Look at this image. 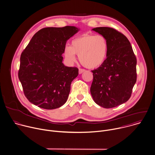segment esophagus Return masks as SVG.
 Here are the masks:
<instances>
[{
    "mask_svg": "<svg viewBox=\"0 0 155 155\" xmlns=\"http://www.w3.org/2000/svg\"><path fill=\"white\" fill-rule=\"evenodd\" d=\"M85 70H84V69H83V68H79V74H81V73H82L83 72H84Z\"/></svg>",
    "mask_w": 155,
    "mask_h": 155,
    "instance_id": "34e87169",
    "label": "esophagus"
}]
</instances>
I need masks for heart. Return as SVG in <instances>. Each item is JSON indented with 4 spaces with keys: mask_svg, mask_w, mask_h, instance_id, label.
<instances>
[{
    "mask_svg": "<svg viewBox=\"0 0 155 155\" xmlns=\"http://www.w3.org/2000/svg\"><path fill=\"white\" fill-rule=\"evenodd\" d=\"M108 49V42L104 36L85 34L74 39L71 46L65 48L64 55L68 62H74L77 54L84 67L96 68L105 62Z\"/></svg>",
    "mask_w": 155,
    "mask_h": 155,
    "instance_id": "b5f03b06",
    "label": "heart"
}]
</instances>
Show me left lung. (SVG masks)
<instances>
[{
  "instance_id": "1",
  "label": "left lung",
  "mask_w": 155,
  "mask_h": 155,
  "mask_svg": "<svg viewBox=\"0 0 155 155\" xmlns=\"http://www.w3.org/2000/svg\"><path fill=\"white\" fill-rule=\"evenodd\" d=\"M104 36L108 49L105 62L92 70L93 80L90 92L99 105L110 108L127 102L136 82V58L128 39L110 27L93 29Z\"/></svg>"
}]
</instances>
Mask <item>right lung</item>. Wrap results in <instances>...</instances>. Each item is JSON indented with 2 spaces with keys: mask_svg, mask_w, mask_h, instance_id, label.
Listing matches in <instances>:
<instances>
[{
  "mask_svg": "<svg viewBox=\"0 0 155 155\" xmlns=\"http://www.w3.org/2000/svg\"><path fill=\"white\" fill-rule=\"evenodd\" d=\"M79 31L73 26L47 27L38 31L21 55L18 77L27 99L39 107L52 110L68 99L77 67L62 63L66 42Z\"/></svg>",
  "mask_w": 155,
  "mask_h": 155,
  "instance_id": "obj_1",
  "label": "right lung"
}]
</instances>
